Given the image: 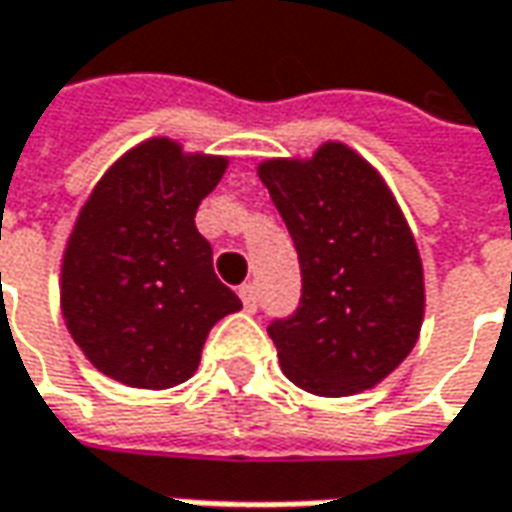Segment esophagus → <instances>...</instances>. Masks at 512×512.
Wrapping results in <instances>:
<instances>
[{
    "label": "esophagus",
    "mask_w": 512,
    "mask_h": 512,
    "mask_svg": "<svg viewBox=\"0 0 512 512\" xmlns=\"http://www.w3.org/2000/svg\"><path fill=\"white\" fill-rule=\"evenodd\" d=\"M239 298H242L245 310L256 312V307H259V290H256V284H242L239 287Z\"/></svg>",
    "instance_id": "34e87169"
}]
</instances>
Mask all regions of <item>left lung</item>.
Segmentation results:
<instances>
[{
  "instance_id": "obj_1",
  "label": "left lung",
  "mask_w": 512,
  "mask_h": 512,
  "mask_svg": "<svg viewBox=\"0 0 512 512\" xmlns=\"http://www.w3.org/2000/svg\"><path fill=\"white\" fill-rule=\"evenodd\" d=\"M256 171L301 264L296 315L267 327L284 375L318 397L375 389L408 358L425 315L423 259L392 188L338 140Z\"/></svg>"
}]
</instances>
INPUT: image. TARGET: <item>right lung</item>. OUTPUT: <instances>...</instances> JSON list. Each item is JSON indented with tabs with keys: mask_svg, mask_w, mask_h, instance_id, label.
<instances>
[{
	"mask_svg": "<svg viewBox=\"0 0 512 512\" xmlns=\"http://www.w3.org/2000/svg\"><path fill=\"white\" fill-rule=\"evenodd\" d=\"M228 157L149 137L92 188L61 259V315L87 360L132 389H171L197 372L219 318L242 310L216 279L194 216Z\"/></svg>",
	"mask_w": 512,
	"mask_h": 512,
	"instance_id": "1",
	"label": "right lung"
}]
</instances>
